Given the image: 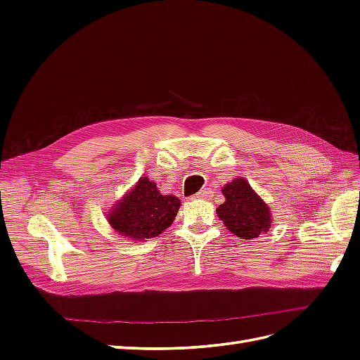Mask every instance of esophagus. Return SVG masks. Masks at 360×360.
<instances>
[{"label":"esophagus","mask_w":360,"mask_h":360,"mask_svg":"<svg viewBox=\"0 0 360 360\" xmlns=\"http://www.w3.org/2000/svg\"><path fill=\"white\" fill-rule=\"evenodd\" d=\"M213 197V192L210 191V189H202L201 192H198V193H195V197L193 198H200V200H207V198H212Z\"/></svg>","instance_id":"esophagus-1"}]
</instances>
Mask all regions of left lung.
I'll return each mask as SVG.
<instances>
[{
    "label": "left lung",
    "mask_w": 360,
    "mask_h": 360,
    "mask_svg": "<svg viewBox=\"0 0 360 360\" xmlns=\"http://www.w3.org/2000/svg\"><path fill=\"white\" fill-rule=\"evenodd\" d=\"M222 193L225 195V202L217 207L216 213L234 236L257 238L269 230V207L245 179H236L228 183Z\"/></svg>",
    "instance_id": "left-lung-1"
}]
</instances>
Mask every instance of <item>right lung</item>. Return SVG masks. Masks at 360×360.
<instances>
[{"instance_id":"right-lung-1","label":"right lung","mask_w":360,"mask_h":360,"mask_svg":"<svg viewBox=\"0 0 360 360\" xmlns=\"http://www.w3.org/2000/svg\"><path fill=\"white\" fill-rule=\"evenodd\" d=\"M179 207L180 200L177 197L159 193L156 183L143 177L108 214V222L122 236L146 240L167 230Z\"/></svg>"}]
</instances>
